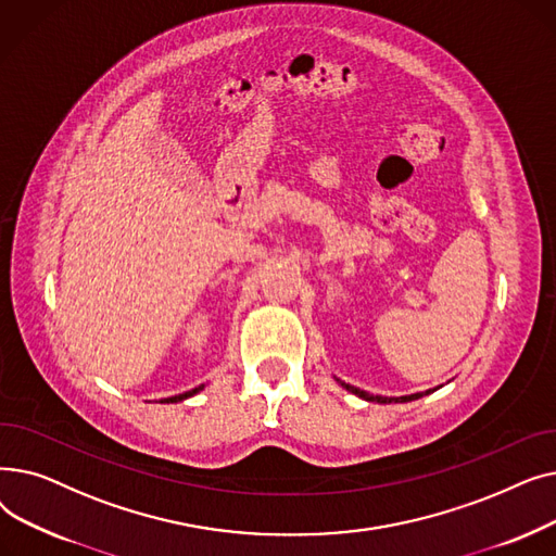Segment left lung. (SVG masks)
I'll list each match as a JSON object with an SVG mask.
<instances>
[{
    "label": "left lung",
    "instance_id": "obj_1",
    "mask_svg": "<svg viewBox=\"0 0 556 556\" xmlns=\"http://www.w3.org/2000/svg\"><path fill=\"white\" fill-rule=\"evenodd\" d=\"M342 388H344V390H349V392H354L356 396H361V399H365V401H376V403H392V401H399V403H407V401H415V399H421L424 394H430V392H434V390H426V392H417V394H407V396H396V399H390V396H374V394H369V392H365V390H358V388L349 386V383H342Z\"/></svg>",
    "mask_w": 556,
    "mask_h": 556
}]
</instances>
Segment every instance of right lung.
<instances>
[{
  "label": "right lung",
  "instance_id": "add662e5",
  "mask_svg": "<svg viewBox=\"0 0 556 556\" xmlns=\"http://www.w3.org/2000/svg\"><path fill=\"white\" fill-rule=\"evenodd\" d=\"M204 386H198V388H193V390H189V392H185V394H175V396H168V399H162V403H178V401H185V399H189V396H193V394H198L200 390H202Z\"/></svg>",
  "mask_w": 556,
  "mask_h": 556
}]
</instances>
